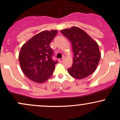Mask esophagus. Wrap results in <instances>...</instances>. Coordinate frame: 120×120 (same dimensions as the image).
Returning a JSON list of instances; mask_svg holds the SVG:
<instances>
[{
    "label": "esophagus",
    "instance_id": "obj_1",
    "mask_svg": "<svg viewBox=\"0 0 120 120\" xmlns=\"http://www.w3.org/2000/svg\"><path fill=\"white\" fill-rule=\"evenodd\" d=\"M64 58H61V59H59V61L60 62V63H62L63 61H64Z\"/></svg>",
    "mask_w": 120,
    "mask_h": 120
}]
</instances>
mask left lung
Masks as SVG:
<instances>
[{"label": "left lung", "mask_w": 120, "mask_h": 120, "mask_svg": "<svg viewBox=\"0 0 120 120\" xmlns=\"http://www.w3.org/2000/svg\"><path fill=\"white\" fill-rule=\"evenodd\" d=\"M71 42L74 57L69 74L76 79H83L94 72L101 53L97 42L79 27L73 26L60 31Z\"/></svg>", "instance_id": "8db88e82"}]
</instances>
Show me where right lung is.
I'll return each instance as SVG.
<instances>
[{
  "mask_svg": "<svg viewBox=\"0 0 120 120\" xmlns=\"http://www.w3.org/2000/svg\"><path fill=\"white\" fill-rule=\"evenodd\" d=\"M57 30H45L36 34L23 45L19 56L21 69L30 80L46 82L51 77L57 61L52 60L53 51L49 46Z\"/></svg>",
  "mask_w": 120,
  "mask_h": 120,
  "instance_id": "right-lung-1",
  "label": "right lung"
}]
</instances>
